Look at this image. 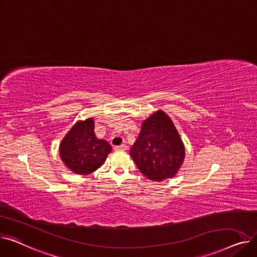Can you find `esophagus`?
I'll return each mask as SVG.
<instances>
[{
    "mask_svg": "<svg viewBox=\"0 0 257 257\" xmlns=\"http://www.w3.org/2000/svg\"><path fill=\"white\" fill-rule=\"evenodd\" d=\"M126 149H127V147L125 145H120V146L114 147V150H116V151H125Z\"/></svg>",
    "mask_w": 257,
    "mask_h": 257,
    "instance_id": "1",
    "label": "esophagus"
}]
</instances>
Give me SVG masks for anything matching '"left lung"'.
I'll return each mask as SVG.
<instances>
[{"instance_id":"obj_1","label":"left lung","mask_w":257,"mask_h":257,"mask_svg":"<svg viewBox=\"0 0 257 257\" xmlns=\"http://www.w3.org/2000/svg\"><path fill=\"white\" fill-rule=\"evenodd\" d=\"M184 146L171 118L157 111L147 118L130 149L139 170L153 181H163L177 173L184 159Z\"/></svg>"}]
</instances>
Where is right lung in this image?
Segmentation results:
<instances>
[{"instance_id": "obj_1", "label": "right lung", "mask_w": 257, "mask_h": 257, "mask_svg": "<svg viewBox=\"0 0 257 257\" xmlns=\"http://www.w3.org/2000/svg\"><path fill=\"white\" fill-rule=\"evenodd\" d=\"M93 126L92 118L78 121L60 144V156L64 165L80 175L96 171L111 152L109 144L97 139Z\"/></svg>"}]
</instances>
